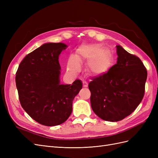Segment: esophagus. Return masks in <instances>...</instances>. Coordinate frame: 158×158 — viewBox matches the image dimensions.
I'll list each match as a JSON object with an SVG mask.
<instances>
[{
  "mask_svg": "<svg viewBox=\"0 0 158 158\" xmlns=\"http://www.w3.org/2000/svg\"><path fill=\"white\" fill-rule=\"evenodd\" d=\"M82 84H83V87H84V88H87V87L88 86V83H87V82H82Z\"/></svg>",
  "mask_w": 158,
  "mask_h": 158,
  "instance_id": "esophagus-1",
  "label": "esophagus"
}]
</instances>
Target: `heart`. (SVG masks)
I'll return each mask as SVG.
<instances>
[{
	"label": "heart",
	"mask_w": 158,
	"mask_h": 158,
	"mask_svg": "<svg viewBox=\"0 0 158 158\" xmlns=\"http://www.w3.org/2000/svg\"><path fill=\"white\" fill-rule=\"evenodd\" d=\"M88 60L85 70L93 76L106 74L113 64L111 52L100 44H84L79 46L74 56H70L67 69L71 73H76L80 68V63Z\"/></svg>",
	"instance_id": "obj_1"
}]
</instances>
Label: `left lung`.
I'll return each instance as SVG.
<instances>
[{
  "label": "left lung",
  "instance_id": "1",
  "mask_svg": "<svg viewBox=\"0 0 158 158\" xmlns=\"http://www.w3.org/2000/svg\"><path fill=\"white\" fill-rule=\"evenodd\" d=\"M117 64L89 83L92 110L104 121L123 120L135 111L145 92L147 70L138 56L117 45Z\"/></svg>",
  "mask_w": 158,
  "mask_h": 158
}]
</instances>
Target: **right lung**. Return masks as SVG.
<instances>
[{"label": "right lung", "instance_id": "right-lung-1", "mask_svg": "<svg viewBox=\"0 0 158 158\" xmlns=\"http://www.w3.org/2000/svg\"><path fill=\"white\" fill-rule=\"evenodd\" d=\"M67 45L48 43L27 55L18 66L16 84L22 108L41 125L52 127L67 120L81 80L60 84L59 56Z\"/></svg>", "mask_w": 158, "mask_h": 158}]
</instances>
